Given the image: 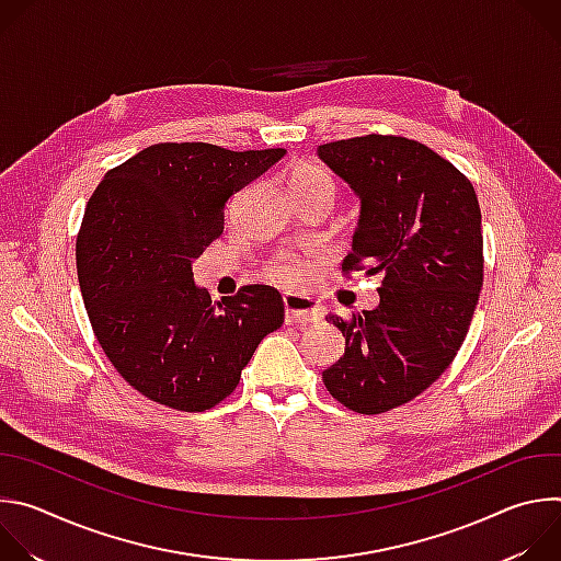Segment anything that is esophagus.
<instances>
[{"instance_id":"1","label":"esophagus","mask_w":561,"mask_h":561,"mask_svg":"<svg viewBox=\"0 0 561 561\" xmlns=\"http://www.w3.org/2000/svg\"><path fill=\"white\" fill-rule=\"evenodd\" d=\"M286 322L295 327H306L310 322H319L324 317L322 306H317L310 297L304 295H286L284 297Z\"/></svg>"}]
</instances>
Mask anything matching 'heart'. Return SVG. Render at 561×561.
Instances as JSON below:
<instances>
[{
  "instance_id": "1",
  "label": "heart",
  "mask_w": 561,
  "mask_h": 561,
  "mask_svg": "<svg viewBox=\"0 0 561 561\" xmlns=\"http://www.w3.org/2000/svg\"><path fill=\"white\" fill-rule=\"evenodd\" d=\"M286 186H288V193L293 199L314 197V195L335 197V193H337L335 178L324 167L310 164V162L293 167L286 175ZM266 275L277 286L293 288V286L301 284V279H304V266L293 260H279L268 268Z\"/></svg>"
}]
</instances>
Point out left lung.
Here are the masks:
<instances>
[{"label": "left lung", "instance_id": "left-lung-1", "mask_svg": "<svg viewBox=\"0 0 561 561\" xmlns=\"http://www.w3.org/2000/svg\"><path fill=\"white\" fill-rule=\"evenodd\" d=\"M317 157L359 199L344 268L383 273L373 310L327 317L346 348L322 379L351 411L386 413L426 390L463 344L484 282L482 213L472 184L420 141L366 135L317 146Z\"/></svg>", "mask_w": 561, "mask_h": 561}]
</instances>
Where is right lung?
<instances>
[{
    "label": "right lung",
    "mask_w": 561,
    "mask_h": 561,
    "mask_svg": "<svg viewBox=\"0 0 561 561\" xmlns=\"http://www.w3.org/2000/svg\"><path fill=\"white\" fill-rule=\"evenodd\" d=\"M284 154L154 144L108 171L93 193L77 234L79 288L106 357L152 402L213 409L282 327L275 288L253 284L213 304L193 279V262L224 232L228 199Z\"/></svg>",
    "instance_id": "right-lung-1"
}]
</instances>
